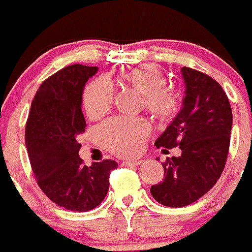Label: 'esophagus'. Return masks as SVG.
<instances>
[{
	"mask_svg": "<svg viewBox=\"0 0 252 252\" xmlns=\"http://www.w3.org/2000/svg\"><path fill=\"white\" fill-rule=\"evenodd\" d=\"M142 160H125L122 162V165L125 166H136V165H141Z\"/></svg>",
	"mask_w": 252,
	"mask_h": 252,
	"instance_id": "1",
	"label": "esophagus"
}]
</instances>
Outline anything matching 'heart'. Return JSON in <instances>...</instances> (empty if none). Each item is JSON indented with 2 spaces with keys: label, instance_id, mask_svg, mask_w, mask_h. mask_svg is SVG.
I'll use <instances>...</instances> for the list:
<instances>
[{
  "label": "heart",
  "instance_id": "1",
  "mask_svg": "<svg viewBox=\"0 0 252 252\" xmlns=\"http://www.w3.org/2000/svg\"><path fill=\"white\" fill-rule=\"evenodd\" d=\"M121 82L142 95L149 112L169 121L179 111V93L166 86V75L153 64L136 66L121 74ZM113 102L112 87L106 79H95L83 93V106L92 120L110 112ZM151 126L145 119H113L98 128V136L107 150L119 157H133L150 135Z\"/></svg>",
  "mask_w": 252,
  "mask_h": 252
}]
</instances>
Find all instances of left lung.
<instances>
[{"label": "left lung", "instance_id": "8db88e82", "mask_svg": "<svg viewBox=\"0 0 252 252\" xmlns=\"http://www.w3.org/2000/svg\"><path fill=\"white\" fill-rule=\"evenodd\" d=\"M183 107L155 145L164 154L179 146L180 157L166 159L164 179L150 188L166 207H184L203 197L223 171L230 149L232 110L222 87L195 69L182 68Z\"/></svg>", "mask_w": 252, "mask_h": 252}]
</instances>
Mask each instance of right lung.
<instances>
[{"instance_id": "add662e5", "label": "right lung", "mask_w": 252, "mask_h": 252, "mask_svg": "<svg viewBox=\"0 0 252 252\" xmlns=\"http://www.w3.org/2000/svg\"><path fill=\"white\" fill-rule=\"evenodd\" d=\"M97 66L73 64L39 87L26 122L25 142L40 189L59 207L87 212L106 197L113 160L83 165L78 135L86 130L82 112L84 86Z\"/></svg>"}]
</instances>
